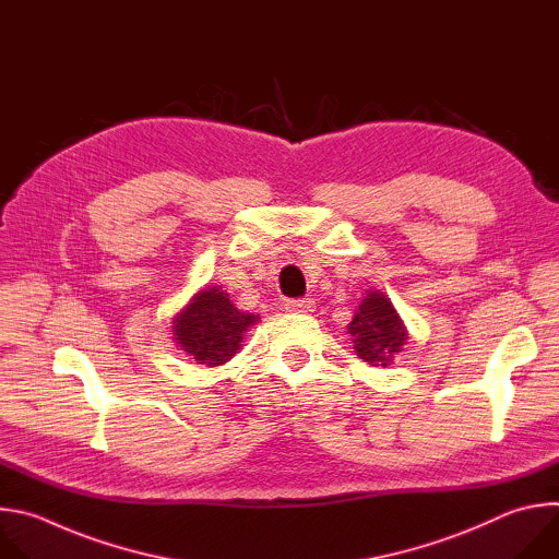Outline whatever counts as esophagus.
Here are the masks:
<instances>
[{"mask_svg": "<svg viewBox=\"0 0 559 559\" xmlns=\"http://www.w3.org/2000/svg\"><path fill=\"white\" fill-rule=\"evenodd\" d=\"M312 308H314V301L310 297H299V299L286 301V310H293V312H312Z\"/></svg>", "mask_w": 559, "mask_h": 559, "instance_id": "esophagus-1", "label": "esophagus"}]
</instances>
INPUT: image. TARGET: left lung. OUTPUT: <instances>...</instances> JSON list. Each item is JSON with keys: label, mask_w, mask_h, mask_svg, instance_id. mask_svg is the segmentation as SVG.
<instances>
[{"label": "left lung", "mask_w": 559, "mask_h": 559, "mask_svg": "<svg viewBox=\"0 0 559 559\" xmlns=\"http://www.w3.org/2000/svg\"><path fill=\"white\" fill-rule=\"evenodd\" d=\"M357 357L372 366H388L405 344V325L392 301L372 290L359 304L355 319L348 323Z\"/></svg>", "instance_id": "left-lung-1"}]
</instances>
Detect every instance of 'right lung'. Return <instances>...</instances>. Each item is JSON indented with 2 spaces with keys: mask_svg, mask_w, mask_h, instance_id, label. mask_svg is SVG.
I'll return each mask as SVG.
<instances>
[{
  "mask_svg": "<svg viewBox=\"0 0 559 559\" xmlns=\"http://www.w3.org/2000/svg\"><path fill=\"white\" fill-rule=\"evenodd\" d=\"M260 317L242 312L217 286L202 288L174 319V340L189 357L206 366L227 364L242 344V334Z\"/></svg>",
  "mask_w": 559,
  "mask_h": 559,
  "instance_id": "add662e5",
  "label": "right lung"
}]
</instances>
